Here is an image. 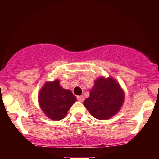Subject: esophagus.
I'll list each match as a JSON object with an SVG mask.
<instances>
[{"instance_id": "34e87169", "label": "esophagus", "mask_w": 159, "mask_h": 159, "mask_svg": "<svg viewBox=\"0 0 159 159\" xmlns=\"http://www.w3.org/2000/svg\"><path fill=\"white\" fill-rule=\"evenodd\" d=\"M77 99L79 102H83L84 101V96H77Z\"/></svg>"}]
</instances>
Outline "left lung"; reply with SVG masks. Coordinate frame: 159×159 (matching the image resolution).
Masks as SVG:
<instances>
[{"instance_id":"8db88e82","label":"left lung","mask_w":159,"mask_h":159,"mask_svg":"<svg viewBox=\"0 0 159 159\" xmlns=\"http://www.w3.org/2000/svg\"><path fill=\"white\" fill-rule=\"evenodd\" d=\"M123 101V92L117 82L111 78H99L84 105L95 118L106 120L119 111Z\"/></svg>"}]
</instances>
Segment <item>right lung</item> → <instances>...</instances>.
<instances>
[{
  "label": "right lung",
  "instance_id": "right-lung-1",
  "mask_svg": "<svg viewBox=\"0 0 159 159\" xmlns=\"http://www.w3.org/2000/svg\"><path fill=\"white\" fill-rule=\"evenodd\" d=\"M40 107L49 118L60 120L64 118L67 111L75 102L76 97L70 90L60 86L58 80L47 82L39 93Z\"/></svg>",
  "mask_w": 159,
  "mask_h": 159
}]
</instances>
